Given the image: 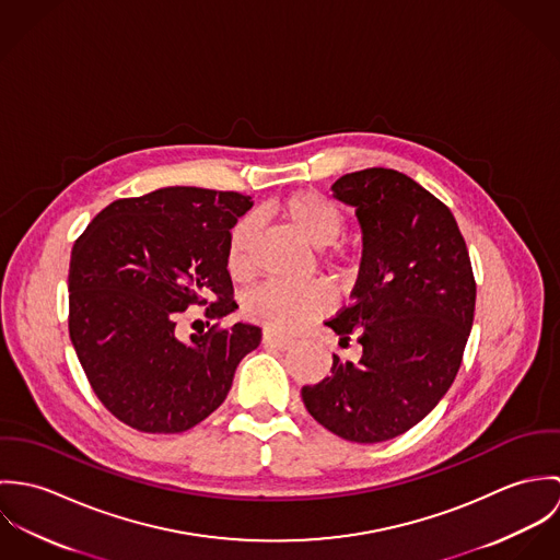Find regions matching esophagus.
I'll use <instances>...</instances> for the list:
<instances>
[{
  "label": "esophagus",
  "mask_w": 560,
  "mask_h": 560,
  "mask_svg": "<svg viewBox=\"0 0 560 560\" xmlns=\"http://www.w3.org/2000/svg\"><path fill=\"white\" fill-rule=\"evenodd\" d=\"M293 338H289V336H282V334H276V331H269V329H265L262 331V345H267V347H276V349H291L293 347Z\"/></svg>",
  "instance_id": "34e87169"
}]
</instances>
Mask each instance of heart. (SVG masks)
<instances>
[{
    "label": "heart",
    "mask_w": 560,
    "mask_h": 560,
    "mask_svg": "<svg viewBox=\"0 0 560 560\" xmlns=\"http://www.w3.org/2000/svg\"><path fill=\"white\" fill-rule=\"evenodd\" d=\"M271 211L287 222L295 233L317 247L331 245L345 231V215L329 198L319 191H295L276 202ZM256 222L252 218L240 220L226 243V269L235 282L252 278ZM334 306V295L323 282L284 284L265 282L249 291L243 300V315L273 331H298L311 320L327 315Z\"/></svg>",
    "instance_id": "heart-1"
}]
</instances>
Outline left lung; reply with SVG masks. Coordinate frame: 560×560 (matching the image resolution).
<instances>
[{"label":"left lung","mask_w":560,"mask_h":560,"mask_svg":"<svg viewBox=\"0 0 560 560\" xmlns=\"http://www.w3.org/2000/svg\"><path fill=\"white\" fill-rule=\"evenodd\" d=\"M334 196L355 207L362 262L353 302L325 320L358 362L302 388L311 416L349 442L393 440L448 393L475 320L477 282L451 209L407 174L366 167L340 176Z\"/></svg>","instance_id":"8db88e82"}]
</instances>
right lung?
Segmentation results:
<instances>
[{
	"instance_id": "add662e5",
	"label": "right lung",
	"mask_w": 560,
	"mask_h": 560,
	"mask_svg": "<svg viewBox=\"0 0 560 560\" xmlns=\"http://www.w3.org/2000/svg\"><path fill=\"white\" fill-rule=\"evenodd\" d=\"M249 196L163 187L105 207L81 233L69 267V334L98 400L144 433H180L215 411L260 327L209 325L189 340L176 320L237 308L226 269L229 233Z\"/></svg>"
}]
</instances>
